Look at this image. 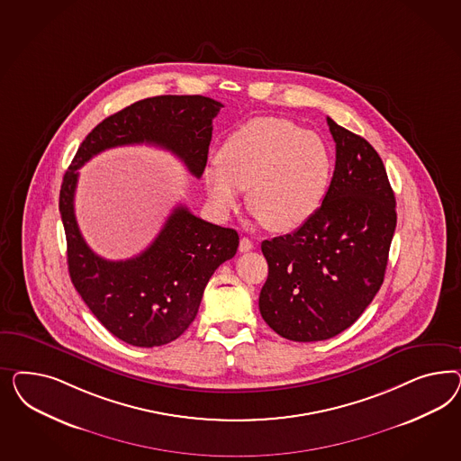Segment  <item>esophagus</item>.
Here are the masks:
<instances>
[{"mask_svg":"<svg viewBox=\"0 0 461 461\" xmlns=\"http://www.w3.org/2000/svg\"><path fill=\"white\" fill-rule=\"evenodd\" d=\"M238 249H240L241 253H245V251H250L251 249H253V243H251L249 238L243 237L241 240H240V247H238Z\"/></svg>","mask_w":461,"mask_h":461,"instance_id":"obj_1","label":"esophagus"}]
</instances>
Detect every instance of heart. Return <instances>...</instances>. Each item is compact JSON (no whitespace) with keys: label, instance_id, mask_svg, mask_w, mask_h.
I'll return each instance as SVG.
<instances>
[{"label":"heart","instance_id":"b5f03b06","mask_svg":"<svg viewBox=\"0 0 461 461\" xmlns=\"http://www.w3.org/2000/svg\"><path fill=\"white\" fill-rule=\"evenodd\" d=\"M333 160L326 141L291 120L258 116L224 140L220 164L204 168L214 208L235 210L241 191L270 230L289 231L321 208Z\"/></svg>","mask_w":461,"mask_h":461}]
</instances>
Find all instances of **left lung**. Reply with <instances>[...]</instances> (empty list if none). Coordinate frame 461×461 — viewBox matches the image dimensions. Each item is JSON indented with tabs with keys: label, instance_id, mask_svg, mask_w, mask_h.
Returning a JSON list of instances; mask_svg holds the SVG:
<instances>
[{
	"label": "left lung",
	"instance_id": "1",
	"mask_svg": "<svg viewBox=\"0 0 461 461\" xmlns=\"http://www.w3.org/2000/svg\"><path fill=\"white\" fill-rule=\"evenodd\" d=\"M328 126L336 164L321 208L291 235L262 241L260 314L277 335L303 343L339 335L362 316L384 282L397 223L375 149L331 118Z\"/></svg>",
	"mask_w": 461,
	"mask_h": 461
}]
</instances>
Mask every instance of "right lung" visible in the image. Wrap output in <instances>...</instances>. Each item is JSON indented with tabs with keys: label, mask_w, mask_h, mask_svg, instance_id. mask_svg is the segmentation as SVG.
<instances>
[{
	"label": "right lung",
	"mask_w": 461,
	"mask_h": 461,
	"mask_svg": "<svg viewBox=\"0 0 461 461\" xmlns=\"http://www.w3.org/2000/svg\"><path fill=\"white\" fill-rule=\"evenodd\" d=\"M223 108L206 96L141 99L103 120L74 155L64 176L59 211L76 291L98 321L128 345L152 348L174 341L194 321L214 270L237 253L235 230L208 223L177 206L152 245L128 260H106L87 247L74 214L77 168L103 150L149 143L177 155L203 176L212 120Z\"/></svg>",
	"instance_id": "1"
}]
</instances>
